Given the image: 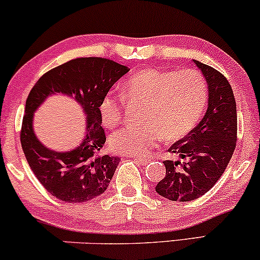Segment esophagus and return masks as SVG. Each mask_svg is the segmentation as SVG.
I'll use <instances>...</instances> for the list:
<instances>
[{
    "mask_svg": "<svg viewBox=\"0 0 260 260\" xmlns=\"http://www.w3.org/2000/svg\"><path fill=\"white\" fill-rule=\"evenodd\" d=\"M134 160H136L138 164H140V165H147V164H149V161H150L148 159H139V157H136Z\"/></svg>",
    "mask_w": 260,
    "mask_h": 260,
    "instance_id": "34e87169",
    "label": "esophagus"
}]
</instances>
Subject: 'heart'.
<instances>
[{"label":"heart","instance_id":"1","mask_svg":"<svg viewBox=\"0 0 260 260\" xmlns=\"http://www.w3.org/2000/svg\"><path fill=\"white\" fill-rule=\"evenodd\" d=\"M121 98L107 94L100 103V116L107 128H115L123 118V100L145 103L143 126L124 127L110 137L115 153L145 156L162 137L182 139L198 124L208 101V86L198 71L178 72L147 68L132 74L121 86Z\"/></svg>","mask_w":260,"mask_h":260}]
</instances>
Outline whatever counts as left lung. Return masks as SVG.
<instances>
[{"label":"left lung","instance_id":"1","mask_svg":"<svg viewBox=\"0 0 260 260\" xmlns=\"http://www.w3.org/2000/svg\"><path fill=\"white\" fill-rule=\"evenodd\" d=\"M208 83V109L198 126L170 147L184 161L165 160V177L155 189L174 202L194 201L214 187L228 168L237 142L236 100L229 80L210 66L193 59Z\"/></svg>","mask_w":260,"mask_h":260}]
</instances>
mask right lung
<instances>
[{
	"label": "right lung",
	"instance_id": "add662e5",
	"mask_svg": "<svg viewBox=\"0 0 260 260\" xmlns=\"http://www.w3.org/2000/svg\"><path fill=\"white\" fill-rule=\"evenodd\" d=\"M129 68L112 59L80 57L52 68L35 83L25 103L20 143L35 177L59 201L83 203L101 196L109 187L120 157L101 155L105 132L101 127L100 103ZM73 96L87 116L83 142L70 152L46 148L35 136L34 112L53 93Z\"/></svg>",
	"mask_w": 260,
	"mask_h": 260
}]
</instances>
